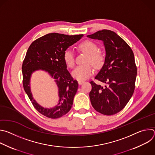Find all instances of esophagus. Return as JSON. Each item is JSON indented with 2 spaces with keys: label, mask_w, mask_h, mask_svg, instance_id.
I'll list each match as a JSON object with an SVG mask.
<instances>
[{
  "label": "esophagus",
  "mask_w": 155,
  "mask_h": 155,
  "mask_svg": "<svg viewBox=\"0 0 155 155\" xmlns=\"http://www.w3.org/2000/svg\"><path fill=\"white\" fill-rule=\"evenodd\" d=\"M78 84H79L80 85H81V84H82L84 82H83V81H78Z\"/></svg>",
  "instance_id": "1"
}]
</instances>
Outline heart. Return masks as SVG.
Segmentation results:
<instances>
[{
    "mask_svg": "<svg viewBox=\"0 0 155 155\" xmlns=\"http://www.w3.org/2000/svg\"><path fill=\"white\" fill-rule=\"evenodd\" d=\"M78 48L88 54L86 62H91L96 67L99 68L104 62V56L102 53L99 51V47L97 44L91 40H85L78 45ZM63 60L65 65L69 68H73L75 64V56L73 51L66 49L63 53ZM94 73V69L90 64L79 65L72 72V76L78 81H84L91 77Z\"/></svg>",
    "mask_w": 155,
    "mask_h": 155,
    "instance_id": "heart-1",
    "label": "heart"
}]
</instances>
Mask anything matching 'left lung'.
Wrapping results in <instances>:
<instances>
[{"instance_id": "8db88e82", "label": "left lung", "mask_w": 155, "mask_h": 155, "mask_svg": "<svg viewBox=\"0 0 155 155\" xmlns=\"http://www.w3.org/2000/svg\"><path fill=\"white\" fill-rule=\"evenodd\" d=\"M104 41L106 56L102 68L95 79L105 86L90 81V98L93 108L105 115H113L123 110L135 90L137 66L134 53L115 32L107 29L87 35Z\"/></svg>"}]
</instances>
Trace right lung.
<instances>
[{
    "label": "right lung",
    "mask_w": 155,
    "mask_h": 155,
    "mask_svg": "<svg viewBox=\"0 0 155 155\" xmlns=\"http://www.w3.org/2000/svg\"><path fill=\"white\" fill-rule=\"evenodd\" d=\"M83 35L48 34L34 40L27 51L22 65L24 90L34 108L48 118H60L71 109L78 84L67 70V65L63 60V53ZM39 69L48 71L55 79L59 87V104L53 109H44L32 98L29 87L30 77L33 71Z\"/></svg>",
    "instance_id": "1"
}]
</instances>
